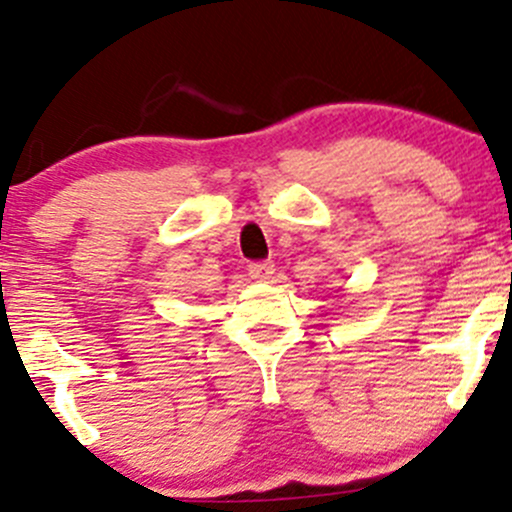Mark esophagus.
Returning a JSON list of instances; mask_svg holds the SVG:
<instances>
[{
    "label": "esophagus",
    "instance_id": "obj_1",
    "mask_svg": "<svg viewBox=\"0 0 512 512\" xmlns=\"http://www.w3.org/2000/svg\"><path fill=\"white\" fill-rule=\"evenodd\" d=\"M247 272H250V277L257 279V282H267L274 274V262H250V265H247Z\"/></svg>",
    "mask_w": 512,
    "mask_h": 512
}]
</instances>
